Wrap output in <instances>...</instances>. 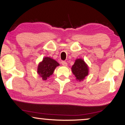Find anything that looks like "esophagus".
I'll use <instances>...</instances> for the list:
<instances>
[{"label": "esophagus", "mask_w": 125, "mask_h": 125, "mask_svg": "<svg viewBox=\"0 0 125 125\" xmlns=\"http://www.w3.org/2000/svg\"><path fill=\"white\" fill-rule=\"evenodd\" d=\"M62 64L63 66H67V63L66 62H65V61H62Z\"/></svg>", "instance_id": "obj_1"}]
</instances>
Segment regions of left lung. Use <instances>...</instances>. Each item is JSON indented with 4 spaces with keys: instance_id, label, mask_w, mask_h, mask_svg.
Listing matches in <instances>:
<instances>
[{
    "instance_id": "8db88e82",
    "label": "left lung",
    "mask_w": 125,
    "mask_h": 125,
    "mask_svg": "<svg viewBox=\"0 0 125 125\" xmlns=\"http://www.w3.org/2000/svg\"><path fill=\"white\" fill-rule=\"evenodd\" d=\"M72 72L77 81H82L88 75L89 67L82 59H77L72 67Z\"/></svg>"
}]
</instances>
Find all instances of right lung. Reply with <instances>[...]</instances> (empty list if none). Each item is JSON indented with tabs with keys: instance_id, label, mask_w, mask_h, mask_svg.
I'll return each mask as SVG.
<instances>
[{
	"instance_id": "1",
	"label": "right lung",
	"mask_w": 125,
	"mask_h": 125,
	"mask_svg": "<svg viewBox=\"0 0 125 125\" xmlns=\"http://www.w3.org/2000/svg\"><path fill=\"white\" fill-rule=\"evenodd\" d=\"M58 66H59V64L55 60L49 57H45L39 64L38 73L43 81H46L53 73L54 69Z\"/></svg>"
}]
</instances>
